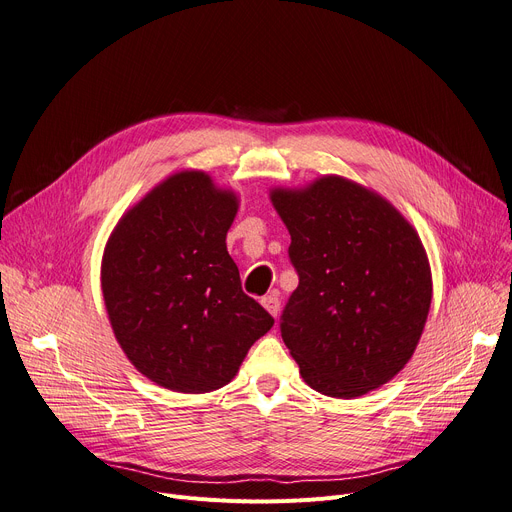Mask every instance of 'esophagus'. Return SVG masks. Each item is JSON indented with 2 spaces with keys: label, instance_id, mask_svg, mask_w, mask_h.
Instances as JSON below:
<instances>
[{
  "label": "esophagus",
  "instance_id": "obj_1",
  "mask_svg": "<svg viewBox=\"0 0 512 512\" xmlns=\"http://www.w3.org/2000/svg\"><path fill=\"white\" fill-rule=\"evenodd\" d=\"M261 305L265 307L267 313L278 317V313H280V299H278V294H267V297L261 299Z\"/></svg>",
  "mask_w": 512,
  "mask_h": 512
}]
</instances>
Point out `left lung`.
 <instances>
[{"label": "left lung", "instance_id": "left-lung-1", "mask_svg": "<svg viewBox=\"0 0 512 512\" xmlns=\"http://www.w3.org/2000/svg\"><path fill=\"white\" fill-rule=\"evenodd\" d=\"M299 286L280 317L303 380L334 398L380 388L407 365L432 305L415 228L380 195L340 176L274 188Z\"/></svg>", "mask_w": 512, "mask_h": 512}]
</instances>
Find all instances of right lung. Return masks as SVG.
I'll list each match as a JSON object with an SVG mask.
<instances>
[{
    "label": "right lung",
    "mask_w": 512,
    "mask_h": 512,
    "mask_svg": "<svg viewBox=\"0 0 512 512\" xmlns=\"http://www.w3.org/2000/svg\"><path fill=\"white\" fill-rule=\"evenodd\" d=\"M238 199L205 172L166 178L107 240L101 290L128 361L174 392L226 386L274 317L240 286L226 234Z\"/></svg>",
    "instance_id": "1"
}]
</instances>
